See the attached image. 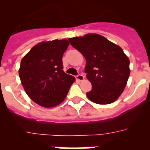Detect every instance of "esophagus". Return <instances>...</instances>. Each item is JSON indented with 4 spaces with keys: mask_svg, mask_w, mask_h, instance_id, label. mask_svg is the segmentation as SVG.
Wrapping results in <instances>:
<instances>
[{
    "mask_svg": "<svg viewBox=\"0 0 150 150\" xmlns=\"http://www.w3.org/2000/svg\"><path fill=\"white\" fill-rule=\"evenodd\" d=\"M76 79L78 81H83V80H84V76L82 74H79L76 76Z\"/></svg>",
    "mask_w": 150,
    "mask_h": 150,
    "instance_id": "34e87169",
    "label": "esophagus"
}]
</instances>
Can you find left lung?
Here are the masks:
<instances>
[{
    "label": "left lung",
    "mask_w": 150,
    "mask_h": 150,
    "mask_svg": "<svg viewBox=\"0 0 150 150\" xmlns=\"http://www.w3.org/2000/svg\"><path fill=\"white\" fill-rule=\"evenodd\" d=\"M68 40L86 60L85 72L92 86L86 93L88 98L98 104L116 101L124 91L130 75V61L122 49L98 34Z\"/></svg>",
    "instance_id": "left-lung-1"
}]
</instances>
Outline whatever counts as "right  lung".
<instances>
[{"instance_id": "1", "label": "right lung", "mask_w": 150, "mask_h": 150, "mask_svg": "<svg viewBox=\"0 0 150 150\" xmlns=\"http://www.w3.org/2000/svg\"><path fill=\"white\" fill-rule=\"evenodd\" d=\"M67 40L38 43L22 58L18 74L22 86L31 100L46 108L64 100L75 77L63 71L62 56Z\"/></svg>"}]
</instances>
